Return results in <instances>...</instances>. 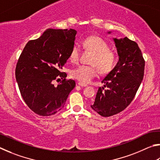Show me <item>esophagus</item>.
Masks as SVG:
<instances>
[{"instance_id": "1", "label": "esophagus", "mask_w": 160, "mask_h": 160, "mask_svg": "<svg viewBox=\"0 0 160 160\" xmlns=\"http://www.w3.org/2000/svg\"><path fill=\"white\" fill-rule=\"evenodd\" d=\"M78 85L79 86H82V87H86V86H88L86 84H83V83H81V82H78Z\"/></svg>"}]
</instances>
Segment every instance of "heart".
Masks as SVG:
<instances>
[{
  "mask_svg": "<svg viewBox=\"0 0 160 160\" xmlns=\"http://www.w3.org/2000/svg\"><path fill=\"white\" fill-rule=\"evenodd\" d=\"M84 48L93 53L90 64L92 65H80L70 72V76L78 82L86 84L92 78L98 74L110 73L115 67L117 57L116 53L110 50V46L104 39L98 36H90L86 37L82 42ZM80 54L79 48L74 46L70 52L69 59L72 62H76L78 60Z\"/></svg>",
  "mask_w": 160,
  "mask_h": 160,
  "instance_id": "1",
  "label": "heart"
}]
</instances>
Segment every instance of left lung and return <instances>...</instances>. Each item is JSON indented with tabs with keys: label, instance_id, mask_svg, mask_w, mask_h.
Returning a JSON list of instances; mask_svg holds the SVG:
<instances>
[{
	"label": "left lung",
	"instance_id": "1",
	"mask_svg": "<svg viewBox=\"0 0 160 160\" xmlns=\"http://www.w3.org/2000/svg\"><path fill=\"white\" fill-rule=\"evenodd\" d=\"M109 32L108 33H110ZM119 55L116 66L103 78L91 108L107 117L124 110L133 100L144 76L145 60L135 41L113 38Z\"/></svg>",
	"mask_w": 160,
	"mask_h": 160
}]
</instances>
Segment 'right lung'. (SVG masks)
Wrapping results in <instances>:
<instances>
[{
	"instance_id": "obj_1",
	"label": "right lung",
	"mask_w": 160,
	"mask_h": 160,
	"mask_svg": "<svg viewBox=\"0 0 160 160\" xmlns=\"http://www.w3.org/2000/svg\"><path fill=\"white\" fill-rule=\"evenodd\" d=\"M77 31L46 29L40 37L26 44L17 63L15 77L28 107L41 116H51L62 110L74 80H66L60 70L69 59ZM60 77L57 87L52 82ZM58 79H59L58 78Z\"/></svg>"
}]
</instances>
